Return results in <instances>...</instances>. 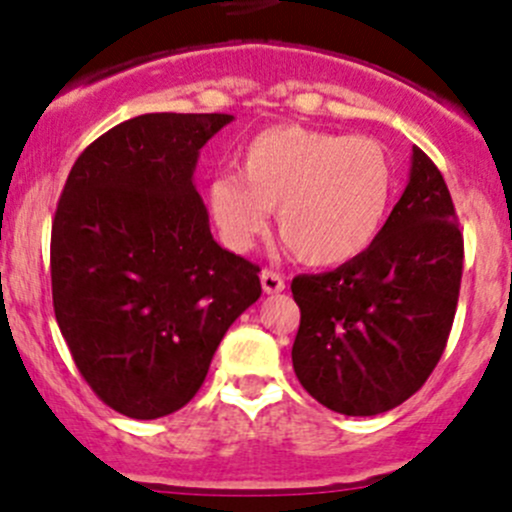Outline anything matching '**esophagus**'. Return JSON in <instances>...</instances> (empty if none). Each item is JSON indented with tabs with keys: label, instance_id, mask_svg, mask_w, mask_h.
Wrapping results in <instances>:
<instances>
[{
	"label": "esophagus",
	"instance_id": "34e87169",
	"mask_svg": "<svg viewBox=\"0 0 512 512\" xmlns=\"http://www.w3.org/2000/svg\"><path fill=\"white\" fill-rule=\"evenodd\" d=\"M260 280H262V289H265V294H277L285 289V277L275 270H262Z\"/></svg>",
	"mask_w": 512,
	"mask_h": 512
}]
</instances>
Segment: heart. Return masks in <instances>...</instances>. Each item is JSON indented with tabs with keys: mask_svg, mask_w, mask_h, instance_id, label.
<instances>
[{
	"mask_svg": "<svg viewBox=\"0 0 512 512\" xmlns=\"http://www.w3.org/2000/svg\"><path fill=\"white\" fill-rule=\"evenodd\" d=\"M237 175L208 185L220 235L245 252L265 235L272 208L289 250L307 265H339L364 252L394 198L386 148L369 136L280 123L237 153Z\"/></svg>",
	"mask_w": 512,
	"mask_h": 512,
	"instance_id": "heart-1",
	"label": "heart"
}]
</instances>
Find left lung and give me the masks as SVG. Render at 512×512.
I'll list each match as a JSON object with an SVG mask.
<instances>
[{"label":"left lung","mask_w":512,"mask_h":512,"mask_svg":"<svg viewBox=\"0 0 512 512\" xmlns=\"http://www.w3.org/2000/svg\"><path fill=\"white\" fill-rule=\"evenodd\" d=\"M463 275V235L441 170L414 146L389 220L354 260L292 280L299 329L292 366L327 409L376 416L404 404L436 369Z\"/></svg>","instance_id":"1"}]
</instances>
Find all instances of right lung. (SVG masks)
I'll return each mask as SVG.
<instances>
[{
	"instance_id": "add662e5",
	"label": "right lung",
	"mask_w": 512,
	"mask_h": 512,
	"mask_svg": "<svg viewBox=\"0 0 512 512\" xmlns=\"http://www.w3.org/2000/svg\"><path fill=\"white\" fill-rule=\"evenodd\" d=\"M230 113H146L98 136L51 223V297L76 369L128 418L183 409L230 324L262 294L260 267L223 250L193 185Z\"/></svg>"
}]
</instances>
